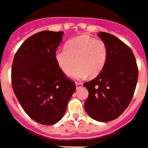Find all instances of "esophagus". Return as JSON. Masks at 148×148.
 Instances as JSON below:
<instances>
[{"instance_id":"esophagus-1","label":"esophagus","mask_w":148,"mask_h":148,"mask_svg":"<svg viewBox=\"0 0 148 148\" xmlns=\"http://www.w3.org/2000/svg\"><path fill=\"white\" fill-rule=\"evenodd\" d=\"M75 85H76L77 89H78V88H79V87H81V86H83V84L81 83V82H78V81H75Z\"/></svg>"}]
</instances>
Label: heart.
<instances>
[{"label": "heart", "instance_id": "obj_1", "mask_svg": "<svg viewBox=\"0 0 148 148\" xmlns=\"http://www.w3.org/2000/svg\"><path fill=\"white\" fill-rule=\"evenodd\" d=\"M107 56L108 47L103 40L81 35L69 40L64 48L58 50L54 56L58 67L66 75H70L77 64L71 76L84 79L88 75L96 76L102 71Z\"/></svg>", "mask_w": 148, "mask_h": 148}]
</instances>
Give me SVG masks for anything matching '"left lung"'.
I'll return each instance as SVG.
<instances>
[{"label": "left lung", "mask_w": 148, "mask_h": 148, "mask_svg": "<svg viewBox=\"0 0 148 148\" xmlns=\"http://www.w3.org/2000/svg\"><path fill=\"white\" fill-rule=\"evenodd\" d=\"M97 36L107 45L108 56L100 74L84 83L89 92L84 108L94 120L109 122L120 116L131 103L139 72L135 56L127 45L106 32Z\"/></svg>", "instance_id": "left-lung-1"}]
</instances>
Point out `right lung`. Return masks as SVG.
<instances>
[{
    "label": "right lung",
    "instance_id": "add662e5",
    "mask_svg": "<svg viewBox=\"0 0 148 148\" xmlns=\"http://www.w3.org/2000/svg\"><path fill=\"white\" fill-rule=\"evenodd\" d=\"M63 34L42 31L32 35L19 47L12 63V88L20 106L32 120L45 125L63 117L76 89L55 60Z\"/></svg>",
    "mask_w": 148,
    "mask_h": 148
}]
</instances>
